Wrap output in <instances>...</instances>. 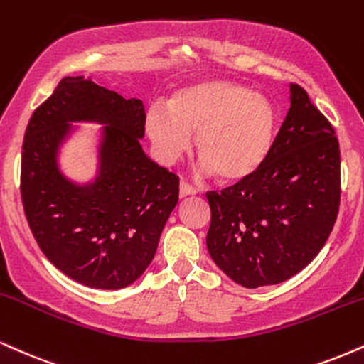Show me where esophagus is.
<instances>
[{
	"label": "esophagus",
	"mask_w": 364,
	"mask_h": 364,
	"mask_svg": "<svg viewBox=\"0 0 364 364\" xmlns=\"http://www.w3.org/2000/svg\"><path fill=\"white\" fill-rule=\"evenodd\" d=\"M195 193H196L195 188L188 185L186 181L179 183V196H181V198H186V196H193Z\"/></svg>",
	"instance_id": "esophagus-1"
}]
</instances>
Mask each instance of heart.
I'll list each match as a JSON object with an SVG mask.
<instances>
[{
    "label": "heart",
    "instance_id": "1",
    "mask_svg": "<svg viewBox=\"0 0 364 364\" xmlns=\"http://www.w3.org/2000/svg\"><path fill=\"white\" fill-rule=\"evenodd\" d=\"M277 129L278 112L268 96L227 80L178 87L166 108H152L146 115V134L161 163H176L196 134L201 169L227 185L247 181L264 166Z\"/></svg>",
    "mask_w": 364,
    "mask_h": 364
}]
</instances>
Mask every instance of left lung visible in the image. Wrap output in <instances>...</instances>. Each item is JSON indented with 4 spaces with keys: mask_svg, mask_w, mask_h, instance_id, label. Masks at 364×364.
<instances>
[{
    "mask_svg": "<svg viewBox=\"0 0 364 364\" xmlns=\"http://www.w3.org/2000/svg\"><path fill=\"white\" fill-rule=\"evenodd\" d=\"M207 198L208 252L232 282L282 283L317 256L339 212L341 156L334 129L304 87L290 85V110L264 166Z\"/></svg>",
    "mask_w": 364,
    "mask_h": 364,
    "instance_id": "obj_1",
    "label": "left lung"
}]
</instances>
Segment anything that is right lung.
<instances>
[{"label":"right lung","mask_w":364,"mask_h":364,"mask_svg":"<svg viewBox=\"0 0 364 364\" xmlns=\"http://www.w3.org/2000/svg\"><path fill=\"white\" fill-rule=\"evenodd\" d=\"M97 133V171L74 182L60 168L63 144L79 126ZM146 112L90 76H68L30 118L21 152V200L38 247L68 278L120 290L154 259L161 232L178 205L176 174L140 146Z\"/></svg>","instance_id":"add662e5"}]
</instances>
